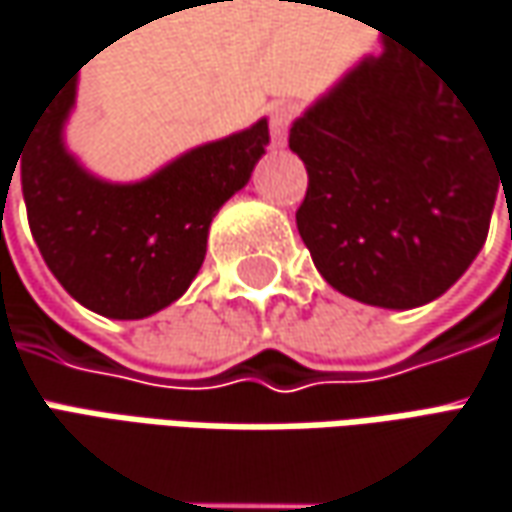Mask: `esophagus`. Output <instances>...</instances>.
<instances>
[{
  "instance_id": "34e87169",
  "label": "esophagus",
  "mask_w": 512,
  "mask_h": 512,
  "mask_svg": "<svg viewBox=\"0 0 512 512\" xmlns=\"http://www.w3.org/2000/svg\"><path fill=\"white\" fill-rule=\"evenodd\" d=\"M292 105L278 102L272 105V114H269V131H272V143L283 145L286 143V134H289V125H292Z\"/></svg>"
}]
</instances>
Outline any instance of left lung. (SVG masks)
<instances>
[{
  "instance_id": "obj_1",
  "label": "left lung",
  "mask_w": 512,
  "mask_h": 512,
  "mask_svg": "<svg viewBox=\"0 0 512 512\" xmlns=\"http://www.w3.org/2000/svg\"><path fill=\"white\" fill-rule=\"evenodd\" d=\"M309 174L298 232L346 298L412 309L481 252L512 177L484 128L421 54L384 39L289 131Z\"/></svg>"
}]
</instances>
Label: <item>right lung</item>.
<instances>
[{
  "label": "right lung",
  "mask_w": 512,
  "mask_h": 512,
  "mask_svg": "<svg viewBox=\"0 0 512 512\" xmlns=\"http://www.w3.org/2000/svg\"><path fill=\"white\" fill-rule=\"evenodd\" d=\"M71 77L36 117L22 157V194L36 246L65 292L91 312L137 321L180 298L206 257L217 209L240 191L269 143V125L200 145L143 183L91 177L65 151Z\"/></svg>",
  "instance_id": "add662e5"
}]
</instances>
